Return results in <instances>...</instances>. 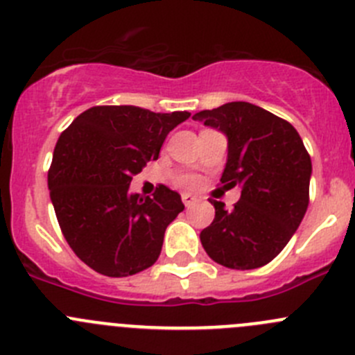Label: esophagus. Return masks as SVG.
Instances as JSON below:
<instances>
[{"instance_id":"obj_1","label":"esophagus","mask_w":355,"mask_h":355,"mask_svg":"<svg viewBox=\"0 0 355 355\" xmlns=\"http://www.w3.org/2000/svg\"><path fill=\"white\" fill-rule=\"evenodd\" d=\"M182 201H184L185 207H191V205H194V201H196V198H194L193 194L184 193V194H182Z\"/></svg>"}]
</instances>
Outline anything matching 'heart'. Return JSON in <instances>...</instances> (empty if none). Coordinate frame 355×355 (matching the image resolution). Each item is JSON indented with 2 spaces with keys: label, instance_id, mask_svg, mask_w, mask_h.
Instances as JSON below:
<instances>
[{
  "label": "heart",
  "instance_id": "heart-1",
  "mask_svg": "<svg viewBox=\"0 0 355 355\" xmlns=\"http://www.w3.org/2000/svg\"><path fill=\"white\" fill-rule=\"evenodd\" d=\"M180 185H184V187H194V185H196V178H194V177L182 178Z\"/></svg>",
  "mask_w": 355,
  "mask_h": 355
}]
</instances>
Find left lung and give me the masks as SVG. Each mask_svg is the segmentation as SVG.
I'll list each match as a JSON object with an SVG mask.
<instances>
[{
    "label": "left lung",
    "mask_w": 355,
    "mask_h": 355,
    "mask_svg": "<svg viewBox=\"0 0 355 355\" xmlns=\"http://www.w3.org/2000/svg\"><path fill=\"white\" fill-rule=\"evenodd\" d=\"M227 138L220 184L241 189L240 201L215 207L201 231L205 252L231 270H254L273 261L289 243L308 208L312 159L296 129L252 103L233 101L193 115Z\"/></svg>",
    "instance_id": "1"
}]
</instances>
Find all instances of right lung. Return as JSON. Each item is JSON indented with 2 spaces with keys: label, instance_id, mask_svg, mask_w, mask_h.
<instances>
[{
  "label": "right lung",
  "instance_id": "add662e5",
  "mask_svg": "<svg viewBox=\"0 0 355 355\" xmlns=\"http://www.w3.org/2000/svg\"><path fill=\"white\" fill-rule=\"evenodd\" d=\"M189 117L131 105L92 107L61 132L49 170L51 200L66 241L89 268L129 277L157 261L184 203L166 185L145 198L129 193V184Z\"/></svg>",
  "mask_w": 355,
  "mask_h": 355
}]
</instances>
